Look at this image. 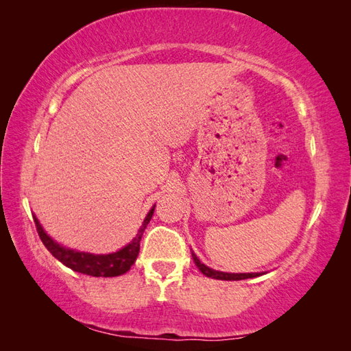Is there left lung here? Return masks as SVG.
<instances>
[{
  "mask_svg": "<svg viewBox=\"0 0 351 351\" xmlns=\"http://www.w3.org/2000/svg\"><path fill=\"white\" fill-rule=\"evenodd\" d=\"M191 256H193V261H195L196 267L206 276V278H213L219 280H243L249 278H258V276L264 274V273H225V271L213 270V268L200 263V259L195 255V252H191Z\"/></svg>",
  "mask_w": 351,
  "mask_h": 351,
  "instance_id": "8db88e82",
  "label": "left lung"
}]
</instances>
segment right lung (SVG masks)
<instances>
[{"instance_id":"right-lung-1","label":"right lung","mask_w":351,"mask_h":351,"mask_svg":"<svg viewBox=\"0 0 351 351\" xmlns=\"http://www.w3.org/2000/svg\"><path fill=\"white\" fill-rule=\"evenodd\" d=\"M154 210H155V205L151 208V211L147 213L143 223H141L137 235L132 238L131 243L126 244L121 250L107 253V255H95V253L78 252L75 249L64 247V245L58 244L56 240H52V238L45 232V229L42 228L36 215H33V217H34L37 232H39V237L42 243L45 244V247L51 252L52 256L60 261L62 264L72 268L73 271L95 276V278H114V276L125 274L132 267V264L136 263L140 252L141 235H143L147 223L152 219Z\"/></svg>"}]
</instances>
